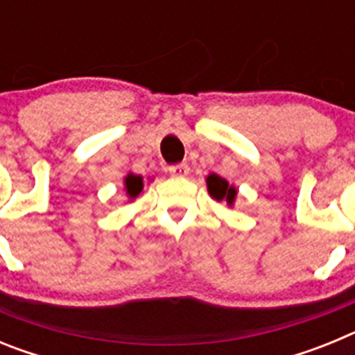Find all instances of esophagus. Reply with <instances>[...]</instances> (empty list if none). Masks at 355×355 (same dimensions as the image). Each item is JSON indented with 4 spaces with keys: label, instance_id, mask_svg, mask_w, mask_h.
<instances>
[{
    "label": "esophagus",
    "instance_id": "1",
    "mask_svg": "<svg viewBox=\"0 0 355 355\" xmlns=\"http://www.w3.org/2000/svg\"><path fill=\"white\" fill-rule=\"evenodd\" d=\"M168 172H171V175H175V178H184L190 172V167H188V163H175V165L168 167Z\"/></svg>",
    "mask_w": 355,
    "mask_h": 355
}]
</instances>
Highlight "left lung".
I'll return each instance as SVG.
<instances>
[{
    "label": "left lung",
    "mask_w": 355,
    "mask_h": 355,
    "mask_svg": "<svg viewBox=\"0 0 355 355\" xmlns=\"http://www.w3.org/2000/svg\"><path fill=\"white\" fill-rule=\"evenodd\" d=\"M206 183H208V192L213 199L225 200L229 206L233 205L234 197H236V188L231 187L224 178H220V175L216 174H209Z\"/></svg>",
    "instance_id": "8db88e82"
}]
</instances>
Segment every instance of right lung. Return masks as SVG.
Instances as JSON below:
<instances>
[{
    "mask_svg": "<svg viewBox=\"0 0 355 355\" xmlns=\"http://www.w3.org/2000/svg\"><path fill=\"white\" fill-rule=\"evenodd\" d=\"M124 184H126V193L131 197V199H135V197L139 196L144 188L142 178H140V175H133V174L128 175L126 180H124Z\"/></svg>",
    "mask_w": 355,
    "mask_h": 355,
    "instance_id": "right-lung-1",
    "label": "right lung"
}]
</instances>
